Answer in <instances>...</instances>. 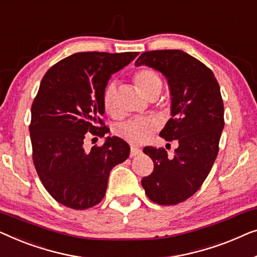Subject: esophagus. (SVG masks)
Here are the masks:
<instances>
[{
  "label": "esophagus",
  "instance_id": "34e87169",
  "mask_svg": "<svg viewBox=\"0 0 257 257\" xmlns=\"http://www.w3.org/2000/svg\"><path fill=\"white\" fill-rule=\"evenodd\" d=\"M141 149H139V148L136 147H132V149H130V157H135V156H139V155H141Z\"/></svg>",
  "mask_w": 257,
  "mask_h": 257
}]
</instances>
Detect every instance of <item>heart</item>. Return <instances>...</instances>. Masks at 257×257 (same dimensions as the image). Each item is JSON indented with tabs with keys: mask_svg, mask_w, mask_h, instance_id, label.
I'll return each mask as SVG.
<instances>
[{
	"mask_svg": "<svg viewBox=\"0 0 257 257\" xmlns=\"http://www.w3.org/2000/svg\"><path fill=\"white\" fill-rule=\"evenodd\" d=\"M133 80L137 89L149 100L156 99L163 88V80L160 73L154 68H141L134 74ZM116 94L117 89L115 82H109L104 88L102 103L104 110L110 115H116L117 113ZM157 128L158 122L154 117H137L118 124L116 134L128 143L141 144L146 142Z\"/></svg>",
	"mask_w": 257,
	"mask_h": 257,
	"instance_id": "b5f03b06",
	"label": "heart"
}]
</instances>
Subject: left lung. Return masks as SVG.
<instances>
[{"label":"left lung","mask_w":257,"mask_h":257,"mask_svg":"<svg viewBox=\"0 0 257 257\" xmlns=\"http://www.w3.org/2000/svg\"><path fill=\"white\" fill-rule=\"evenodd\" d=\"M136 65L153 67L168 79L172 117L160 135L179 144L173 157L164 148H144L154 171L142 179V186L158 205L179 204L200 189L218 156L225 125L220 86L205 64L180 50L143 52Z\"/></svg>","instance_id":"obj_1"}]
</instances>
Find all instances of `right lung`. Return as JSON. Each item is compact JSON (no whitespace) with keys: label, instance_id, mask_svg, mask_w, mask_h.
Returning <instances> with one entry per match:
<instances>
[{"label":"right lung","instance_id":"obj_1","mask_svg":"<svg viewBox=\"0 0 257 257\" xmlns=\"http://www.w3.org/2000/svg\"><path fill=\"white\" fill-rule=\"evenodd\" d=\"M139 52H78L50 67L31 106L32 160L53 199L73 209L93 207L106 194L109 172L129 157L127 142L107 137L91 151L86 133L103 137L102 95L110 75Z\"/></svg>","mask_w":257,"mask_h":257}]
</instances>
